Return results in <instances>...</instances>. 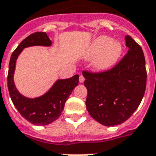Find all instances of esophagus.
Segmentation results:
<instances>
[{
  "label": "esophagus",
  "instance_id": "34e87169",
  "mask_svg": "<svg viewBox=\"0 0 156 156\" xmlns=\"http://www.w3.org/2000/svg\"><path fill=\"white\" fill-rule=\"evenodd\" d=\"M84 80H85V78H84L83 75L79 76V82H80L81 83H83V82H84Z\"/></svg>",
  "mask_w": 156,
  "mask_h": 156
}]
</instances>
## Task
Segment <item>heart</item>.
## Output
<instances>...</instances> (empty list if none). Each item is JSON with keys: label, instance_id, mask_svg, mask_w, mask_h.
Returning <instances> with one entry per match:
<instances>
[{"label": "heart", "instance_id": "b5f03b06", "mask_svg": "<svg viewBox=\"0 0 156 156\" xmlns=\"http://www.w3.org/2000/svg\"><path fill=\"white\" fill-rule=\"evenodd\" d=\"M88 55L97 56L94 65L98 70H105L116 64L121 54L122 46L119 42H113V39L107 36H101L89 47Z\"/></svg>", "mask_w": 156, "mask_h": 156}]
</instances>
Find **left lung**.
<instances>
[{"mask_svg": "<svg viewBox=\"0 0 156 156\" xmlns=\"http://www.w3.org/2000/svg\"><path fill=\"white\" fill-rule=\"evenodd\" d=\"M128 53L110 69L83 70L87 89V110L105 126L121 124L132 116L144 97L147 87L146 60L140 45L125 36Z\"/></svg>", "mask_w": 156, "mask_h": 156, "instance_id": "1", "label": "left lung"}]
</instances>
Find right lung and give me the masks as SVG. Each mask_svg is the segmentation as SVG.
<instances>
[{"label":"right lung","instance_id":"add662e5","mask_svg":"<svg viewBox=\"0 0 156 156\" xmlns=\"http://www.w3.org/2000/svg\"><path fill=\"white\" fill-rule=\"evenodd\" d=\"M51 45V41L43 32H37L23 39L12 53L9 63L7 85L13 104L20 115L25 119L35 125H47L60 117L67 101L74 87L78 86L79 75L76 74L68 79L58 80L49 91L42 97L34 99L24 97L17 91L14 83L15 63L19 55L23 48L31 46Z\"/></svg>","mask_w":156,"mask_h":156}]
</instances>
